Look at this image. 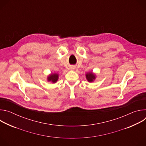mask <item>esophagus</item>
Segmentation results:
<instances>
[{
	"instance_id": "1",
	"label": "esophagus",
	"mask_w": 146,
	"mask_h": 146,
	"mask_svg": "<svg viewBox=\"0 0 146 146\" xmlns=\"http://www.w3.org/2000/svg\"><path fill=\"white\" fill-rule=\"evenodd\" d=\"M71 69H74V68H72Z\"/></svg>"
}]
</instances>
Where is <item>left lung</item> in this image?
Masks as SVG:
<instances>
[{
	"instance_id": "obj_1",
	"label": "left lung",
	"mask_w": 146,
	"mask_h": 146,
	"mask_svg": "<svg viewBox=\"0 0 146 146\" xmlns=\"http://www.w3.org/2000/svg\"><path fill=\"white\" fill-rule=\"evenodd\" d=\"M86 78L87 79L88 81L92 82L95 79V75L93 74L92 72L88 73L86 74Z\"/></svg>"
}]
</instances>
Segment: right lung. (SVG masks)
Wrapping results in <instances>:
<instances>
[{"label": "right lung", "instance_id": "obj_1", "mask_svg": "<svg viewBox=\"0 0 146 146\" xmlns=\"http://www.w3.org/2000/svg\"><path fill=\"white\" fill-rule=\"evenodd\" d=\"M58 79V74H56V73L50 74L47 78V80L48 81H51L53 83L56 82L57 81Z\"/></svg>", "mask_w": 146, "mask_h": 146}]
</instances>
